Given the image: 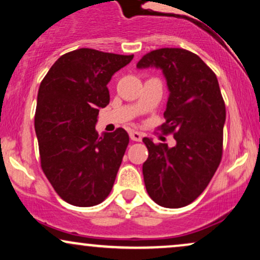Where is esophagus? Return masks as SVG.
Segmentation results:
<instances>
[{"instance_id":"34e87169","label":"esophagus","mask_w":260,"mask_h":260,"mask_svg":"<svg viewBox=\"0 0 260 260\" xmlns=\"http://www.w3.org/2000/svg\"><path fill=\"white\" fill-rule=\"evenodd\" d=\"M129 137H131V139L134 140V142H142L143 134L140 132H137V131H131Z\"/></svg>"}]
</instances>
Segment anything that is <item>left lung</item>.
I'll return each mask as SVG.
<instances>
[{"mask_svg":"<svg viewBox=\"0 0 260 260\" xmlns=\"http://www.w3.org/2000/svg\"><path fill=\"white\" fill-rule=\"evenodd\" d=\"M137 67L162 70L170 95L160 129L176 140L169 148L143 138L149 151L145 188L161 207H186L207 188L222 157L226 109L219 82L199 56L177 47L148 52Z\"/></svg>","mask_w":260,"mask_h":260,"instance_id":"8db88e82","label":"left lung"}]
</instances>
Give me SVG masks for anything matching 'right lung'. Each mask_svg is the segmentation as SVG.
<instances>
[{
	"label": "right lung",
	"mask_w": 260,
	"mask_h": 260,
	"mask_svg": "<svg viewBox=\"0 0 260 260\" xmlns=\"http://www.w3.org/2000/svg\"><path fill=\"white\" fill-rule=\"evenodd\" d=\"M78 49L62 55L41 82L35 111L40 162L56 193L76 207H92L107 198L129 137L123 128L99 136V109L109 105L107 83L132 61Z\"/></svg>",
	"instance_id": "obj_1"
}]
</instances>
